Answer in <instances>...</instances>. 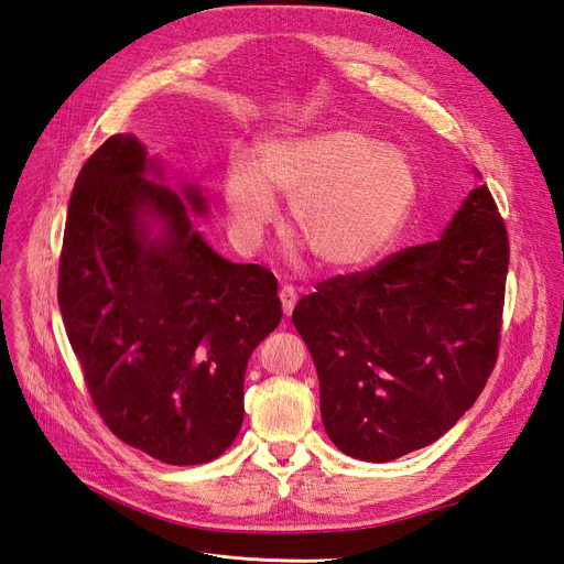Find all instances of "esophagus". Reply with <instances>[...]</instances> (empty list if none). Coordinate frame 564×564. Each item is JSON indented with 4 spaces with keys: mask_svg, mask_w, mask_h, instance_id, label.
Masks as SVG:
<instances>
[{
    "mask_svg": "<svg viewBox=\"0 0 564 564\" xmlns=\"http://www.w3.org/2000/svg\"><path fill=\"white\" fill-rule=\"evenodd\" d=\"M279 297H281V304H283V314H285V316L293 314V308H295V304H297V290H295L293 285H283Z\"/></svg>",
    "mask_w": 564,
    "mask_h": 564,
    "instance_id": "1",
    "label": "esophagus"
}]
</instances>
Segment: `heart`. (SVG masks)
I'll return each mask as SVG.
<instances>
[{
	"mask_svg": "<svg viewBox=\"0 0 564 564\" xmlns=\"http://www.w3.org/2000/svg\"><path fill=\"white\" fill-rule=\"evenodd\" d=\"M271 195L290 202V227L321 267L352 271L379 262L402 237L421 174L406 151L348 124L271 139L256 164L235 158L225 174L241 250H256L276 220Z\"/></svg>",
	"mask_w": 564,
	"mask_h": 564,
	"instance_id": "heart-1",
	"label": "heart"
}]
</instances>
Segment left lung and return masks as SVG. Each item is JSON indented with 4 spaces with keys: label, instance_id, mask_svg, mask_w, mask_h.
<instances>
[{
    "label": "left lung",
    "instance_id": "1",
    "mask_svg": "<svg viewBox=\"0 0 564 564\" xmlns=\"http://www.w3.org/2000/svg\"><path fill=\"white\" fill-rule=\"evenodd\" d=\"M507 269L505 220L476 185L442 239L302 297L293 323L318 371L332 444L390 463L460 421L497 362Z\"/></svg>",
    "mask_w": 564,
    "mask_h": 564
}]
</instances>
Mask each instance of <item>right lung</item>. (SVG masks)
<instances>
[{"mask_svg": "<svg viewBox=\"0 0 564 564\" xmlns=\"http://www.w3.org/2000/svg\"><path fill=\"white\" fill-rule=\"evenodd\" d=\"M134 134L83 164L62 241L57 302L101 421L166 465L216 460L243 421L250 352L281 323L276 279L220 258Z\"/></svg>", "mask_w": 564, "mask_h": 564, "instance_id": "add662e5", "label": "right lung"}]
</instances>
